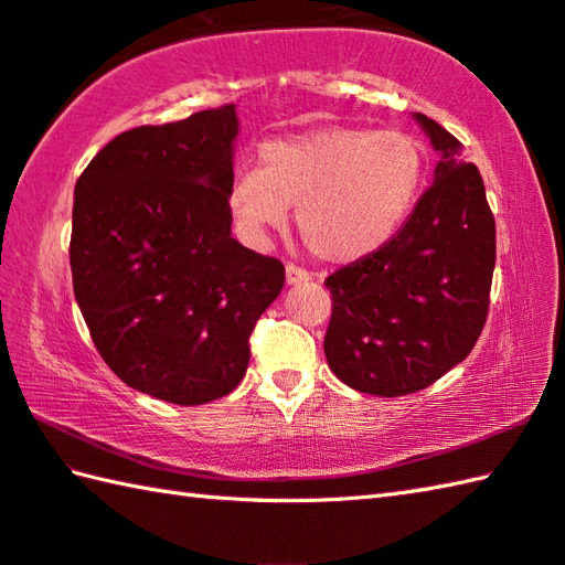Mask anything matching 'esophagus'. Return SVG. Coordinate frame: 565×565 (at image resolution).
I'll return each mask as SVG.
<instances>
[{
	"mask_svg": "<svg viewBox=\"0 0 565 565\" xmlns=\"http://www.w3.org/2000/svg\"><path fill=\"white\" fill-rule=\"evenodd\" d=\"M310 279V274L301 267H296V264H286V284L296 286V284H303Z\"/></svg>",
	"mask_w": 565,
	"mask_h": 565,
	"instance_id": "obj_1",
	"label": "esophagus"
}]
</instances>
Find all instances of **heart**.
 <instances>
[{"label": "heart", "instance_id": "heart-1", "mask_svg": "<svg viewBox=\"0 0 565 565\" xmlns=\"http://www.w3.org/2000/svg\"><path fill=\"white\" fill-rule=\"evenodd\" d=\"M423 170V142L405 130L326 126L264 140L259 167H237L225 201L252 247L281 227L296 203L306 247L344 264L388 243L413 209Z\"/></svg>", "mask_w": 565, "mask_h": 565}]
</instances>
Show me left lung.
Returning a JSON list of instances; mask_svg holds the SVG:
<instances>
[{"mask_svg": "<svg viewBox=\"0 0 565 565\" xmlns=\"http://www.w3.org/2000/svg\"><path fill=\"white\" fill-rule=\"evenodd\" d=\"M435 182L386 245L330 274L326 356L347 386L395 395L431 386L473 350L488 318L495 218L461 142L425 114Z\"/></svg>", "mask_w": 565, "mask_h": 565, "instance_id": "left-lung-1", "label": "left lung"}]
</instances>
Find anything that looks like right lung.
<instances>
[{
  "label": "right lung",
  "instance_id": "right-lung-1",
  "mask_svg": "<svg viewBox=\"0 0 565 565\" xmlns=\"http://www.w3.org/2000/svg\"><path fill=\"white\" fill-rule=\"evenodd\" d=\"M235 104L138 126L77 179L72 289L102 359L174 405L231 393L249 334L284 289V264L231 235Z\"/></svg>",
  "mask_w": 565,
  "mask_h": 565
}]
</instances>
